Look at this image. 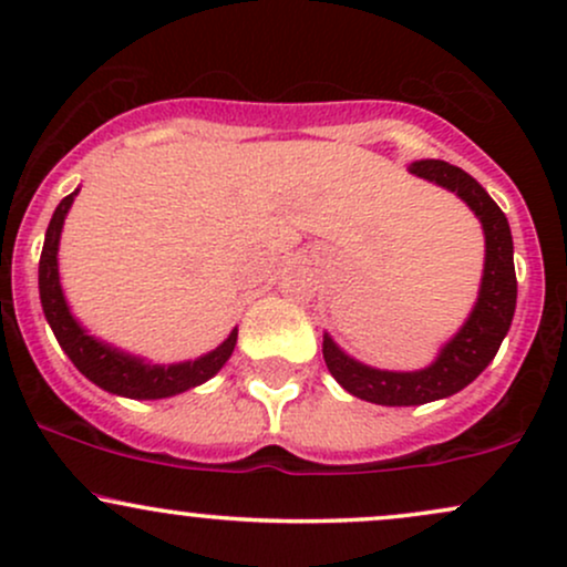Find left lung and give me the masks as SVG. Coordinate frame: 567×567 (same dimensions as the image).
Wrapping results in <instances>:
<instances>
[{"mask_svg": "<svg viewBox=\"0 0 567 567\" xmlns=\"http://www.w3.org/2000/svg\"><path fill=\"white\" fill-rule=\"evenodd\" d=\"M410 173L421 178L434 181V184L451 188L466 205L472 207L474 216L483 220L485 229V275L483 288H480L477 306L466 320L458 336L440 351L437 362L415 373H392V370H375L360 365L351 357L324 336L322 354L330 375L347 389L349 394L360 396L375 405H424V402L442 400L461 392L464 386L477 379L487 368V362L496 357L514 317V303H517V277H514V247L509 220H506L501 207L487 197V192L470 173L461 167L447 165L442 159H421L410 165Z\"/></svg>", "mask_w": 567, "mask_h": 567, "instance_id": "obj_1", "label": "left lung"}]
</instances>
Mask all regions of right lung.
I'll use <instances>...</instances> for the list:
<instances>
[{"label": "right lung", "mask_w": 567, "mask_h": 567, "mask_svg": "<svg viewBox=\"0 0 567 567\" xmlns=\"http://www.w3.org/2000/svg\"><path fill=\"white\" fill-rule=\"evenodd\" d=\"M74 194L63 197L61 205L55 207L48 234H44L42 258H39V298H42L44 317H48L50 328H53L58 343L66 351L69 360L74 362L82 375H87L101 389L112 394L133 396V400H162V396L181 394L186 389L199 386V383L213 379L231 357L234 343H237V330H231V336L216 351L199 357V360L181 362V365H148V362H141L135 357H127L122 351L106 347V343L95 341L69 315L61 282H58L55 256L63 218H66L71 202H74Z\"/></svg>", "instance_id": "add662e5"}]
</instances>
